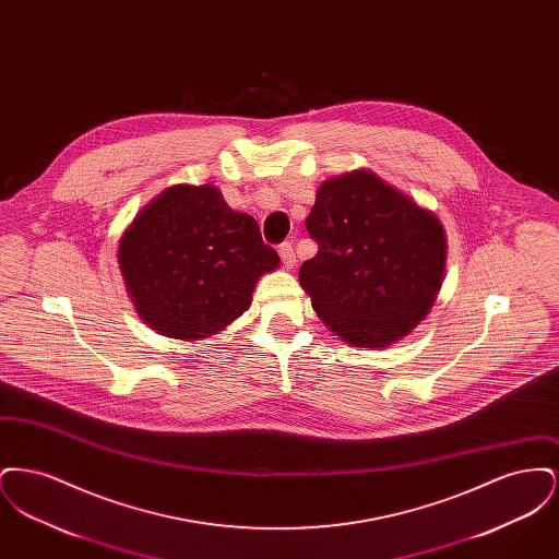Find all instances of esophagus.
Masks as SVG:
<instances>
[{
	"label": "esophagus",
	"instance_id": "1",
	"mask_svg": "<svg viewBox=\"0 0 559 559\" xmlns=\"http://www.w3.org/2000/svg\"><path fill=\"white\" fill-rule=\"evenodd\" d=\"M278 255H281V260H283V264H285L287 270H292L295 266V251H293L292 242L278 245Z\"/></svg>",
	"mask_w": 559,
	"mask_h": 559
}]
</instances>
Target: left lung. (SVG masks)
Returning <instances> with one entry per match:
<instances>
[{
	"label": "left lung",
	"mask_w": 559,
	"mask_h": 559,
	"mask_svg": "<svg viewBox=\"0 0 559 559\" xmlns=\"http://www.w3.org/2000/svg\"><path fill=\"white\" fill-rule=\"evenodd\" d=\"M319 253L299 283L320 320L356 347H388L431 310L447 266L440 219L379 176L322 182L306 219Z\"/></svg>",
	"instance_id": "obj_1"
}]
</instances>
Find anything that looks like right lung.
Returning <instances> with one entry per match:
<instances>
[{
    "mask_svg": "<svg viewBox=\"0 0 559 559\" xmlns=\"http://www.w3.org/2000/svg\"><path fill=\"white\" fill-rule=\"evenodd\" d=\"M278 262L258 222L233 212L210 185L167 188L119 240V267L140 319L185 342L239 319L260 276Z\"/></svg>",
    "mask_w": 559,
    "mask_h": 559,
    "instance_id": "right-lung-1",
    "label": "right lung"
}]
</instances>
